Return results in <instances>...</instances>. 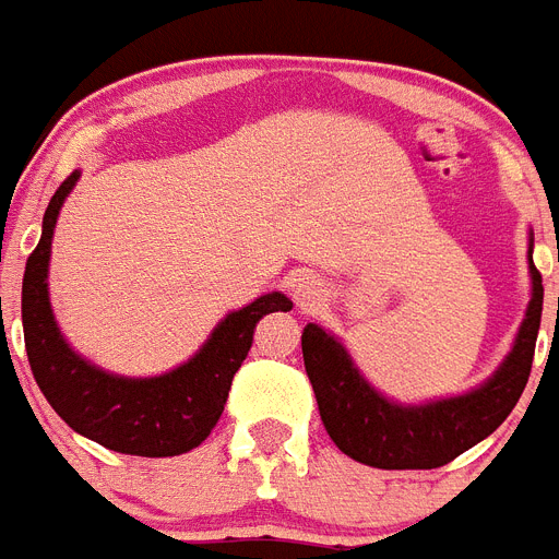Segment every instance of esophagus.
<instances>
[{
    "instance_id": "34e87169",
    "label": "esophagus",
    "mask_w": 559,
    "mask_h": 559,
    "mask_svg": "<svg viewBox=\"0 0 559 559\" xmlns=\"http://www.w3.org/2000/svg\"><path fill=\"white\" fill-rule=\"evenodd\" d=\"M290 297L302 311H317L325 302V285L320 283V276L302 271L290 280Z\"/></svg>"
}]
</instances>
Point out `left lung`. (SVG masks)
I'll return each instance as SVG.
<instances>
[{
    "label": "left lung",
    "instance_id": "obj_1",
    "mask_svg": "<svg viewBox=\"0 0 559 559\" xmlns=\"http://www.w3.org/2000/svg\"><path fill=\"white\" fill-rule=\"evenodd\" d=\"M534 234H528L532 299L497 371L472 391L426 403H400L373 389L340 336L317 322L302 331V359L317 394L322 426L336 449L371 468H440L495 435L523 394L532 373L534 343L543 313V276L534 269Z\"/></svg>",
    "mask_w": 559,
    "mask_h": 559
}]
</instances>
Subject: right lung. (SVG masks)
I'll use <instances>...</instances> for the list:
<instances>
[{"label": "right lung", "mask_w": 559, "mask_h": 559, "mask_svg": "<svg viewBox=\"0 0 559 559\" xmlns=\"http://www.w3.org/2000/svg\"><path fill=\"white\" fill-rule=\"evenodd\" d=\"M73 170L50 197L41 216V237L27 257L22 280V329L27 362L50 408L87 440L119 454L177 456L197 449L228 400L230 380L253 343V329L265 313L290 311L283 290L262 294L239 311L225 313L200 352L156 377H124L99 368L73 352L50 308V242L68 193L80 182Z\"/></svg>", "instance_id": "right-lung-1"}]
</instances>
